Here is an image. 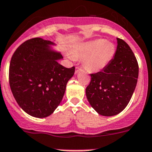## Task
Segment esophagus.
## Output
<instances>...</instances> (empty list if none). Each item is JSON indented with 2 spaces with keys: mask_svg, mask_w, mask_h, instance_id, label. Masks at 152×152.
Returning <instances> with one entry per match:
<instances>
[{
  "mask_svg": "<svg viewBox=\"0 0 152 152\" xmlns=\"http://www.w3.org/2000/svg\"><path fill=\"white\" fill-rule=\"evenodd\" d=\"M81 70V68L80 66H76L75 68V74H77V73L79 71H80Z\"/></svg>",
  "mask_w": 152,
  "mask_h": 152,
  "instance_id": "1",
  "label": "esophagus"
}]
</instances>
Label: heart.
Segmentation results:
<instances>
[{
  "mask_svg": "<svg viewBox=\"0 0 152 152\" xmlns=\"http://www.w3.org/2000/svg\"><path fill=\"white\" fill-rule=\"evenodd\" d=\"M115 52L113 44L104 39H97L76 45L71 51L72 58H83L85 68L90 72H98L110 62Z\"/></svg>",
  "mask_w": 152,
  "mask_h": 152,
  "instance_id": "heart-1",
  "label": "heart"
}]
</instances>
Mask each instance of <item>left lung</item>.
<instances>
[{"label": "left lung", "mask_w": 152, "mask_h": 152, "mask_svg": "<svg viewBox=\"0 0 152 152\" xmlns=\"http://www.w3.org/2000/svg\"><path fill=\"white\" fill-rule=\"evenodd\" d=\"M115 57L102 71L90 74L86 88L91 107L103 116H114L122 112L132 97L137 82L139 66L134 54L121 38Z\"/></svg>", "instance_id": "left-lung-1"}]
</instances>
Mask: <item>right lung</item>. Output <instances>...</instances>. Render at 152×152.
<instances>
[{
    "label": "right lung",
    "mask_w": 152,
    "mask_h": 152,
    "mask_svg": "<svg viewBox=\"0 0 152 152\" xmlns=\"http://www.w3.org/2000/svg\"><path fill=\"white\" fill-rule=\"evenodd\" d=\"M54 44L40 37L27 40L10 61L9 80L13 96L24 112L35 118L53 113L75 70V66L66 68L58 64L63 56L49 48Z\"/></svg>",
    "instance_id": "obj_1"
}]
</instances>
